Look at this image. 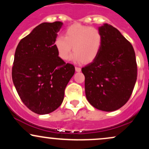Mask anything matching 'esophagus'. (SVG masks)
<instances>
[{"label": "esophagus", "instance_id": "34e87169", "mask_svg": "<svg viewBox=\"0 0 149 149\" xmlns=\"http://www.w3.org/2000/svg\"><path fill=\"white\" fill-rule=\"evenodd\" d=\"M75 69H76V72H80V71H81V69H80V67H77V66H76V67H75Z\"/></svg>", "mask_w": 149, "mask_h": 149}]
</instances>
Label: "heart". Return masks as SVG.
Returning <instances> with one entry per match:
<instances>
[{"mask_svg": "<svg viewBox=\"0 0 149 149\" xmlns=\"http://www.w3.org/2000/svg\"><path fill=\"white\" fill-rule=\"evenodd\" d=\"M102 43L103 36L99 29L74 24L66 29L64 37L59 36L56 38L54 45L62 60L69 59L73 47V60L88 64L98 57Z\"/></svg>", "mask_w": 149, "mask_h": 149, "instance_id": "1", "label": "heart"}]
</instances>
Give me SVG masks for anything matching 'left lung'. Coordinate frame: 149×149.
Wrapping results in <instances>:
<instances>
[{
	"label": "left lung",
	"mask_w": 149,
	"mask_h": 149,
	"mask_svg": "<svg viewBox=\"0 0 149 149\" xmlns=\"http://www.w3.org/2000/svg\"><path fill=\"white\" fill-rule=\"evenodd\" d=\"M99 29L103 43L98 57L82 68L85 95L99 110L113 111L127 102L137 77V65L132 44L117 29L104 24Z\"/></svg>",
	"instance_id": "1"
}]
</instances>
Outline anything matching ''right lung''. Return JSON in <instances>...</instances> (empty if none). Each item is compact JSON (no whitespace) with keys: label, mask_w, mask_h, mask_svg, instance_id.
Returning <instances> with one entry per match:
<instances>
[{"label":"right lung","mask_w":149,"mask_h":149,"mask_svg":"<svg viewBox=\"0 0 149 149\" xmlns=\"http://www.w3.org/2000/svg\"><path fill=\"white\" fill-rule=\"evenodd\" d=\"M63 23L44 22L19 42L12 77L26 107L40 115L54 111L62 103L66 85L75 73L73 64L58 56L54 45Z\"/></svg>","instance_id":"add662e5"}]
</instances>
